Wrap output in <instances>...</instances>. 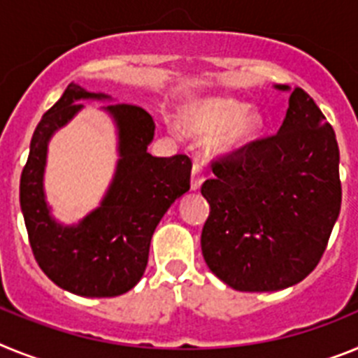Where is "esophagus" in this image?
I'll list each match as a JSON object with an SVG mask.
<instances>
[{
    "mask_svg": "<svg viewBox=\"0 0 358 358\" xmlns=\"http://www.w3.org/2000/svg\"><path fill=\"white\" fill-rule=\"evenodd\" d=\"M205 180V171H203V166H201L200 162H194L192 164V173H191V187L196 191V189H200V185L203 183Z\"/></svg>",
    "mask_w": 358,
    "mask_h": 358,
    "instance_id": "34e87169",
    "label": "esophagus"
}]
</instances>
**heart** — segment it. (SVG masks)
I'll return each mask as SVG.
<instances>
[{
    "mask_svg": "<svg viewBox=\"0 0 358 358\" xmlns=\"http://www.w3.org/2000/svg\"><path fill=\"white\" fill-rule=\"evenodd\" d=\"M261 126L256 111L245 110L243 104L232 99H216L205 102L189 120V129L194 135L210 136L222 132L220 145L225 149H236L252 141Z\"/></svg>",
    "mask_w": 358,
    "mask_h": 358,
    "instance_id": "heart-1",
    "label": "heart"
}]
</instances>
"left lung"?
I'll return each instance as SVG.
<instances>
[{"mask_svg":"<svg viewBox=\"0 0 358 358\" xmlns=\"http://www.w3.org/2000/svg\"><path fill=\"white\" fill-rule=\"evenodd\" d=\"M213 173L201 185L210 207L201 254L214 275L239 292L303 281L343 200L337 138L313 99L295 88L279 131L216 157Z\"/></svg>","mask_w":358,"mask_h":358,"instance_id":"left-lung-1","label":"left lung"}]
</instances>
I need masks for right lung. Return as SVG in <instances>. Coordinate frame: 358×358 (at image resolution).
I'll list each match as a JSON object with an SVG mask.
<instances>
[{
    "mask_svg": "<svg viewBox=\"0 0 358 358\" xmlns=\"http://www.w3.org/2000/svg\"><path fill=\"white\" fill-rule=\"evenodd\" d=\"M80 99H108L68 85L37 124L20 182V201L34 257L57 287L86 297H115L141 281L149 245L171 203L191 187L187 155L158 158L148 153L153 117L135 104L106 106L119 126L120 160L99 209L77 227L50 217L43 194L46 142L83 108Z\"/></svg>",
    "mask_w": 358,
    "mask_h": 358,
    "instance_id": "add662e5",
    "label": "right lung"
}]
</instances>
